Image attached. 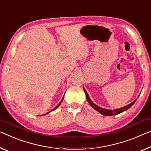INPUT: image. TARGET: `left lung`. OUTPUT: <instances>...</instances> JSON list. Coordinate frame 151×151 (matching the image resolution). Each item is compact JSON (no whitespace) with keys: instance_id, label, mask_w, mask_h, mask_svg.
Masks as SVG:
<instances>
[{"instance_id":"left-lung-1","label":"left lung","mask_w":151,"mask_h":151,"mask_svg":"<svg viewBox=\"0 0 151 151\" xmlns=\"http://www.w3.org/2000/svg\"><path fill=\"white\" fill-rule=\"evenodd\" d=\"M83 90H84L85 92V94H86V99L88 102L89 105L92 106V108H94L95 110L98 111L100 113H101L102 115H106V116H112V115H117V114H119V113H121L122 112H124V111H126L128 109L131 107V106L134 105V103H135V102L136 101V100L135 101H134L132 103H131L130 104H129V105H127L125 106H123L122 108H119V109H113V110H111V109H104V108H102L101 106H99L98 105H96V104H94L93 102L91 101V99L88 96V92L86 91V90L83 88Z\"/></svg>"}]
</instances>
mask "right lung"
Masks as SVG:
<instances>
[{
  "label": "right lung",
  "instance_id": "right-lung-1",
  "mask_svg": "<svg viewBox=\"0 0 151 151\" xmlns=\"http://www.w3.org/2000/svg\"><path fill=\"white\" fill-rule=\"evenodd\" d=\"M63 98H64V96H63V99H62V100H61V102H60V103H59V104H58V105L56 106H55V107L54 108V109H52L51 110V111H48V113H46V114H48V113H50V112H51V111H54V110H55V109H57L58 108V106H59L60 105H61V103H62V102H63ZM46 114H44V115H46ZM41 116V115H40Z\"/></svg>",
  "mask_w": 151,
  "mask_h": 151
}]
</instances>
